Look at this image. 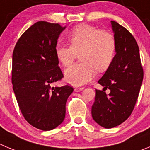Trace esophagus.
<instances>
[{
  "label": "esophagus",
  "instance_id": "1",
  "mask_svg": "<svg viewBox=\"0 0 150 150\" xmlns=\"http://www.w3.org/2000/svg\"><path fill=\"white\" fill-rule=\"evenodd\" d=\"M84 89V87H76V88H75V92H80V91H82V90Z\"/></svg>",
  "mask_w": 150,
  "mask_h": 150
}]
</instances>
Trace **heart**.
Masks as SVG:
<instances>
[{
  "mask_svg": "<svg viewBox=\"0 0 150 150\" xmlns=\"http://www.w3.org/2000/svg\"><path fill=\"white\" fill-rule=\"evenodd\" d=\"M70 47L57 45L55 54L63 67H69L79 54L82 63L70 67L65 72V79L74 86L89 83L95 76V68L104 71L114 57L116 43L110 33L95 27L81 25L74 28L69 36Z\"/></svg>",
  "mask_w": 150,
  "mask_h": 150,
  "instance_id": "1",
  "label": "heart"
}]
</instances>
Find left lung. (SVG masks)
Returning <instances> with one entry per match:
<instances>
[{
    "label": "left lung",
    "mask_w": 150,
    "mask_h": 150,
    "mask_svg": "<svg viewBox=\"0 0 150 150\" xmlns=\"http://www.w3.org/2000/svg\"><path fill=\"white\" fill-rule=\"evenodd\" d=\"M115 39L116 54L98 83L104 87L96 90L92 106L93 119L98 125L110 129L126 120L134 109L144 78L139 48L126 28L110 21ZM109 88L108 95L105 89Z\"/></svg>",
    "instance_id": "obj_1"
}]
</instances>
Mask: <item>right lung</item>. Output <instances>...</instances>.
Instances as JSON below:
<instances>
[{
	"label": "right lung",
	"mask_w": 150,
	"mask_h": 150,
	"mask_svg": "<svg viewBox=\"0 0 150 150\" xmlns=\"http://www.w3.org/2000/svg\"><path fill=\"white\" fill-rule=\"evenodd\" d=\"M66 27L38 21L18 40L13 53L12 83L21 114L33 127L55 129L64 120L69 85L53 87L63 77L55 48Z\"/></svg>",
	"instance_id": "obj_1"
}]
</instances>
